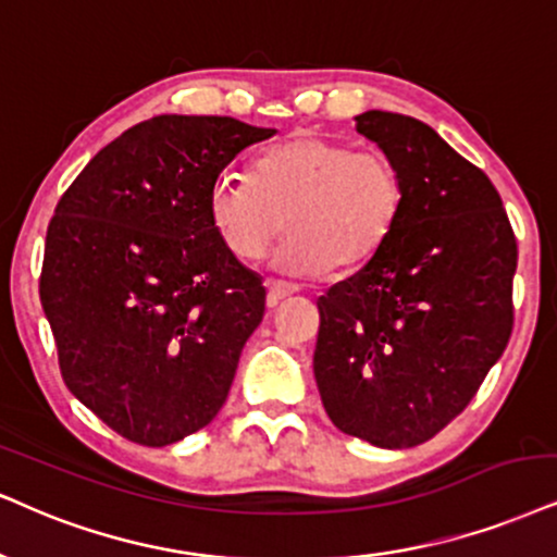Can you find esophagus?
<instances>
[{
    "label": "esophagus",
    "mask_w": 557,
    "mask_h": 557,
    "mask_svg": "<svg viewBox=\"0 0 557 557\" xmlns=\"http://www.w3.org/2000/svg\"><path fill=\"white\" fill-rule=\"evenodd\" d=\"M265 292H268V307H276L281 299L292 297L299 289L294 284H284V281H265Z\"/></svg>",
    "instance_id": "34e87169"
}]
</instances>
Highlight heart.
Listing matches in <instances>:
<instances>
[{"instance_id":"heart-1","label":"heart","mask_w":557,"mask_h":557,"mask_svg":"<svg viewBox=\"0 0 557 557\" xmlns=\"http://www.w3.org/2000/svg\"><path fill=\"white\" fill-rule=\"evenodd\" d=\"M403 196V175L387 154L292 136L252 162V177L219 175L209 214L239 260L260 258L281 230H289L271 265L286 276H318L372 260L393 235Z\"/></svg>"}]
</instances>
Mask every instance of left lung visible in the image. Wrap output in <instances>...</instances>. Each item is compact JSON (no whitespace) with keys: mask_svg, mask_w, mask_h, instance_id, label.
Listing matches in <instances>:
<instances>
[{"mask_svg":"<svg viewBox=\"0 0 557 557\" xmlns=\"http://www.w3.org/2000/svg\"><path fill=\"white\" fill-rule=\"evenodd\" d=\"M403 175L382 250L318 299L314 380L343 434L382 449L436 436L475 397L513 327L517 237L488 175L423 121L356 115Z\"/></svg>","mask_w":557,"mask_h":557,"instance_id":"8db88e82","label":"left lung"}]
</instances>
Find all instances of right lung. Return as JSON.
I'll return each mask as SVG.
<instances>
[{
    "instance_id": "add662e5",
    "label": "right lung",
    "mask_w": 557,
    "mask_h": 557,
    "mask_svg": "<svg viewBox=\"0 0 557 557\" xmlns=\"http://www.w3.org/2000/svg\"><path fill=\"white\" fill-rule=\"evenodd\" d=\"M273 134L230 115H154L61 196L40 305L66 387L128 442H181L230 395L265 289L219 239L209 196L226 164Z\"/></svg>"
}]
</instances>
